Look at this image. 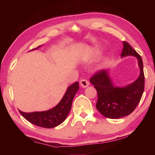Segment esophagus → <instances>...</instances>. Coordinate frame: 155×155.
I'll list each match as a JSON object with an SVG mask.
<instances>
[{
  "label": "esophagus",
  "mask_w": 155,
  "mask_h": 155,
  "mask_svg": "<svg viewBox=\"0 0 155 155\" xmlns=\"http://www.w3.org/2000/svg\"><path fill=\"white\" fill-rule=\"evenodd\" d=\"M80 85L83 88H86L88 87L89 85H90V83L88 82V81L85 79H82L80 81Z\"/></svg>",
  "instance_id": "1"
}]
</instances>
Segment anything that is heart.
Returning a JSON list of instances; mask_svg holds the SVG:
<instances>
[{"mask_svg": "<svg viewBox=\"0 0 155 155\" xmlns=\"http://www.w3.org/2000/svg\"><path fill=\"white\" fill-rule=\"evenodd\" d=\"M93 56L94 57H96V56H98V54H99V53H100V51L98 49H94V51H93Z\"/></svg>", "mask_w": 155, "mask_h": 155, "instance_id": "obj_1", "label": "heart"}]
</instances>
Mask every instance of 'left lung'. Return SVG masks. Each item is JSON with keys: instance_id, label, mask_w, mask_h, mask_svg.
<instances>
[{"instance_id": "left-lung-1", "label": "left lung", "mask_w": 155, "mask_h": 155, "mask_svg": "<svg viewBox=\"0 0 155 155\" xmlns=\"http://www.w3.org/2000/svg\"><path fill=\"white\" fill-rule=\"evenodd\" d=\"M123 46L122 58L133 56L137 59L140 72L137 79L124 87H117L113 83L109 70H102L90 78L98 93L97 109L103 116L111 119L130 114L140 103L144 90L142 59L127 41H123Z\"/></svg>"}]
</instances>
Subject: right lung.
<instances>
[{
	"instance_id": "obj_1",
	"label": "right lung",
	"mask_w": 155,
	"mask_h": 155,
	"mask_svg": "<svg viewBox=\"0 0 155 155\" xmlns=\"http://www.w3.org/2000/svg\"><path fill=\"white\" fill-rule=\"evenodd\" d=\"M40 46L33 50L38 49ZM78 89V82H75L69 86L59 103L51 109L31 113L22 112L19 110V112L27 121L38 127L47 128L56 127L66 119L71 109L72 101Z\"/></svg>"
}]
</instances>
